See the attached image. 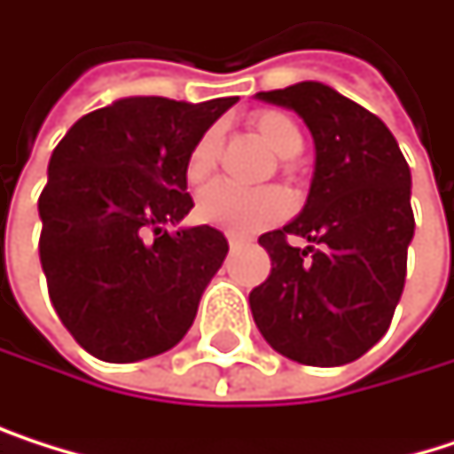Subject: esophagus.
I'll return each mask as SVG.
<instances>
[{
    "label": "esophagus",
    "mask_w": 454,
    "mask_h": 454,
    "mask_svg": "<svg viewBox=\"0 0 454 454\" xmlns=\"http://www.w3.org/2000/svg\"><path fill=\"white\" fill-rule=\"evenodd\" d=\"M227 240H230V248H240V246H246V238H238V235H230Z\"/></svg>",
    "instance_id": "obj_1"
}]
</instances>
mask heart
I'll list each match as a JSON object with an SVG mask.
<instances>
[{
    "mask_svg": "<svg viewBox=\"0 0 454 454\" xmlns=\"http://www.w3.org/2000/svg\"><path fill=\"white\" fill-rule=\"evenodd\" d=\"M254 133L275 152L278 157L289 160L302 149V133L297 125L280 112H259L251 120ZM219 157V130H206L190 149L184 174L190 184H200L211 176ZM289 211V200L280 190H238L230 184H211L198 195L195 214L203 224L219 227L232 235H251L278 222Z\"/></svg>",
    "mask_w": 454,
    "mask_h": 454,
    "instance_id": "heart-1",
    "label": "heart"
}]
</instances>
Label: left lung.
I'll return each instance as SVG.
<instances>
[{"instance_id": "1", "label": "left lung", "mask_w": 454, "mask_h": 454, "mask_svg": "<svg viewBox=\"0 0 454 454\" xmlns=\"http://www.w3.org/2000/svg\"><path fill=\"white\" fill-rule=\"evenodd\" d=\"M254 98L300 114L316 146L305 208L259 238L272 270L248 294L254 324L297 364H350L382 340L404 292L415 235L410 165L377 114L324 82ZM292 234L309 246L292 247Z\"/></svg>"}]
</instances>
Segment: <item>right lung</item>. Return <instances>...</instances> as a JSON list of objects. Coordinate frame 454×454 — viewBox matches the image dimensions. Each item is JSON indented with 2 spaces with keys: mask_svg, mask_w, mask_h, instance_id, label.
I'll return each mask as SVG.
<instances>
[{
  "mask_svg": "<svg viewBox=\"0 0 454 454\" xmlns=\"http://www.w3.org/2000/svg\"><path fill=\"white\" fill-rule=\"evenodd\" d=\"M235 101L117 98L52 149L39 262L55 313L90 356L133 364L190 332L230 246L216 227H182L195 206L184 165Z\"/></svg>",
  "mask_w": 454,
  "mask_h": 454,
  "instance_id": "add662e5",
  "label": "right lung"
}]
</instances>
